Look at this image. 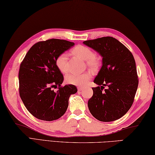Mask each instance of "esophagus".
I'll use <instances>...</instances> for the list:
<instances>
[{"instance_id": "obj_1", "label": "esophagus", "mask_w": 155, "mask_h": 155, "mask_svg": "<svg viewBox=\"0 0 155 155\" xmlns=\"http://www.w3.org/2000/svg\"><path fill=\"white\" fill-rule=\"evenodd\" d=\"M83 89V87H78V91H82V90Z\"/></svg>"}]
</instances>
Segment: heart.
<instances>
[{"instance_id": "b5f03b06", "label": "heart", "mask_w": 155, "mask_h": 155, "mask_svg": "<svg viewBox=\"0 0 155 155\" xmlns=\"http://www.w3.org/2000/svg\"><path fill=\"white\" fill-rule=\"evenodd\" d=\"M71 53L82 60H85L87 66L92 70L99 69L102 64V60L100 55L95 54L94 51L91 47L83 45H78L71 49ZM55 64L60 71L65 74L68 71V56L66 53H61L55 60ZM91 72H85L82 74L77 73H70L66 76V83L77 86H85L89 81L92 78Z\"/></svg>"}]
</instances>
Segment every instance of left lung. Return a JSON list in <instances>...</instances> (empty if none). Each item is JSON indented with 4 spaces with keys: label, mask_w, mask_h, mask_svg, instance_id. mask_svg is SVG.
Here are the masks:
<instances>
[{
    "label": "left lung",
    "mask_w": 155,
    "mask_h": 155,
    "mask_svg": "<svg viewBox=\"0 0 155 155\" xmlns=\"http://www.w3.org/2000/svg\"><path fill=\"white\" fill-rule=\"evenodd\" d=\"M83 43L103 58L102 68L94 81L98 86L92 88L89 110L100 121H114L124 116L133 104L139 82L134 58L124 45L110 36ZM104 86L108 88L103 90Z\"/></svg>",
    "instance_id": "obj_1"
}]
</instances>
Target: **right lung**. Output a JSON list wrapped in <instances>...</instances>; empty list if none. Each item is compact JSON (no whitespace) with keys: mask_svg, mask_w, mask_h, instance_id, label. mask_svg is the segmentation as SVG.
I'll return each instance as SVG.
<instances>
[{"mask_svg":"<svg viewBox=\"0 0 155 155\" xmlns=\"http://www.w3.org/2000/svg\"><path fill=\"white\" fill-rule=\"evenodd\" d=\"M66 40L52 38L39 41L29 49L19 70V93L31 114L47 121L57 120L65 113L73 85L61 86L64 76L55 64L58 56L74 45ZM53 88L58 90L55 92Z\"/></svg>","mask_w":155,"mask_h":155,"instance_id":"right-lung-1","label":"right lung"}]
</instances>
